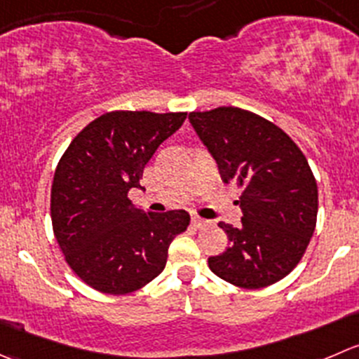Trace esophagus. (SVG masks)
<instances>
[{
	"instance_id": "esophagus-1",
	"label": "esophagus",
	"mask_w": 359,
	"mask_h": 359,
	"mask_svg": "<svg viewBox=\"0 0 359 359\" xmlns=\"http://www.w3.org/2000/svg\"><path fill=\"white\" fill-rule=\"evenodd\" d=\"M191 222H193L194 228H203V226L208 224V221L201 219L200 215H193V217H191Z\"/></svg>"
}]
</instances>
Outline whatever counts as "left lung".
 Wrapping results in <instances>:
<instances>
[{
	"mask_svg": "<svg viewBox=\"0 0 359 359\" xmlns=\"http://www.w3.org/2000/svg\"><path fill=\"white\" fill-rule=\"evenodd\" d=\"M189 121L222 182L242 191V224L219 222L228 247L208 266L245 290L276 284L300 263L316 229L318 184L307 158L279 126L249 110L219 107L191 112Z\"/></svg>",
	"mask_w": 359,
	"mask_h": 359,
	"instance_id": "1",
	"label": "left lung"
}]
</instances>
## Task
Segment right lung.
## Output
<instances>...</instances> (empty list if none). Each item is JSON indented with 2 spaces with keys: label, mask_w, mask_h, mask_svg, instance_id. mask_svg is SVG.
Returning <instances> with one entry per match:
<instances>
[{
  "label": "right lung",
  "mask_w": 359,
  "mask_h": 359,
  "mask_svg": "<svg viewBox=\"0 0 359 359\" xmlns=\"http://www.w3.org/2000/svg\"><path fill=\"white\" fill-rule=\"evenodd\" d=\"M186 112L117 110L100 116L59 159L50 191L55 240L73 272L93 290L128 294L163 272L168 247L189 226L186 210L152 214L128 193Z\"/></svg>",
  "instance_id": "right-lung-1"
}]
</instances>
